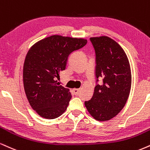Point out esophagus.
Here are the masks:
<instances>
[{"mask_svg":"<svg viewBox=\"0 0 150 150\" xmlns=\"http://www.w3.org/2000/svg\"><path fill=\"white\" fill-rule=\"evenodd\" d=\"M73 92L75 95H78L79 93H80V89H73Z\"/></svg>","mask_w":150,"mask_h":150,"instance_id":"esophagus-1","label":"esophagus"}]
</instances>
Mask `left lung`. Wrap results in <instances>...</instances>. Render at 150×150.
<instances>
[{
  "instance_id": "8db88e82",
  "label": "left lung",
  "mask_w": 150,
  "mask_h": 150,
  "mask_svg": "<svg viewBox=\"0 0 150 150\" xmlns=\"http://www.w3.org/2000/svg\"><path fill=\"white\" fill-rule=\"evenodd\" d=\"M95 50L96 84L92 98L84 102L89 114L98 121H108L123 109L131 86V73L125 52L108 36L90 38Z\"/></svg>"
}]
</instances>
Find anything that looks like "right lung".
Returning <instances> with one entry per match:
<instances>
[{
	"label": "right lung",
	"instance_id": "1",
	"mask_svg": "<svg viewBox=\"0 0 150 150\" xmlns=\"http://www.w3.org/2000/svg\"><path fill=\"white\" fill-rule=\"evenodd\" d=\"M86 43L85 39L54 35L28 50L23 64V87L30 106L40 117L52 120L67 109L71 93L57 79L66 69L70 54Z\"/></svg>",
	"mask_w": 150,
	"mask_h": 150
}]
</instances>
